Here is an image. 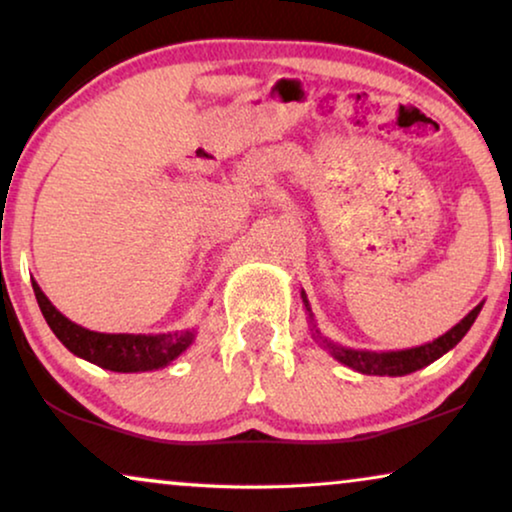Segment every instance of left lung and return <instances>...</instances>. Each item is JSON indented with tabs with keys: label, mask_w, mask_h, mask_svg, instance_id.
Returning a JSON list of instances; mask_svg holds the SVG:
<instances>
[{
	"label": "left lung",
	"mask_w": 512,
	"mask_h": 512,
	"mask_svg": "<svg viewBox=\"0 0 512 512\" xmlns=\"http://www.w3.org/2000/svg\"><path fill=\"white\" fill-rule=\"evenodd\" d=\"M300 298H303V305L307 314H310V324H312V338L319 342L321 347L326 349L328 354L333 356L335 361L345 363L347 368L356 370V373H363V375H389V377H401V375H410L415 373V370L429 366L440 356L450 352L461 342V338L468 333V328L473 326V321L478 319V314L482 310V303L475 305L471 312L466 314L464 319L459 321L457 326H452L450 331L445 335H440L433 342H426V345H419V347H412V349H398V352H366V349H349V347H342L338 342H331L328 338L321 335V331L314 324V314H312V307H310V300H307L305 293H300Z\"/></svg>",
	"instance_id": "obj_1"
}]
</instances>
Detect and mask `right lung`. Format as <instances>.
I'll return each mask as SVG.
<instances>
[{
  "label": "right lung",
  "instance_id": "right-lung-1",
  "mask_svg": "<svg viewBox=\"0 0 512 512\" xmlns=\"http://www.w3.org/2000/svg\"><path fill=\"white\" fill-rule=\"evenodd\" d=\"M32 289L55 338L79 359L114 373H149L170 366L193 345L198 333L195 328L174 333H97L67 319L37 282H32Z\"/></svg>",
  "mask_w": 512,
  "mask_h": 512
}]
</instances>
